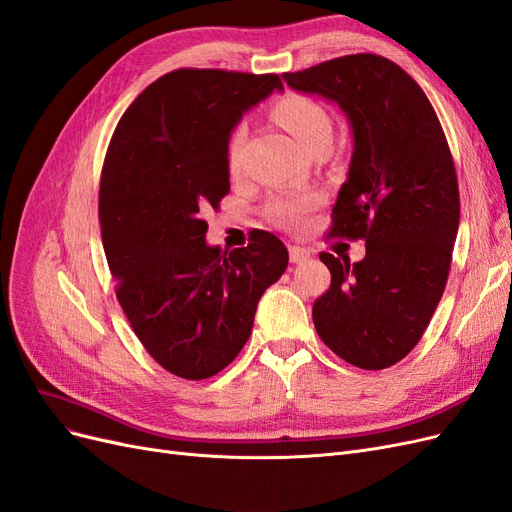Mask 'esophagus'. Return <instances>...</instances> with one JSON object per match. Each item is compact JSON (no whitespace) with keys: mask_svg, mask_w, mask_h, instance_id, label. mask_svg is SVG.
Returning <instances> with one entry per match:
<instances>
[{"mask_svg":"<svg viewBox=\"0 0 512 512\" xmlns=\"http://www.w3.org/2000/svg\"><path fill=\"white\" fill-rule=\"evenodd\" d=\"M288 254H290L292 262H303V260H307L309 256H312V252H309L307 247H301V245H290L288 247Z\"/></svg>","mask_w":512,"mask_h":512,"instance_id":"esophagus-1","label":"esophagus"}]
</instances>
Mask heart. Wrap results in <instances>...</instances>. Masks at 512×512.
Wrapping results in <instances>:
<instances>
[{
    "label": "heart",
    "mask_w": 512,
    "mask_h": 512,
    "mask_svg": "<svg viewBox=\"0 0 512 512\" xmlns=\"http://www.w3.org/2000/svg\"><path fill=\"white\" fill-rule=\"evenodd\" d=\"M273 117L275 121L284 126L297 141L312 151L322 143H331L333 134V121L327 108H324L318 100L309 98L305 94H288L273 104ZM245 141V123L232 128L226 145V162L228 168L235 173L239 168V153ZM318 203V198L307 194V196H277L273 198L267 215L269 220L288 226V228H299L305 224L309 211Z\"/></svg>",
    "instance_id": "1"
}]
</instances>
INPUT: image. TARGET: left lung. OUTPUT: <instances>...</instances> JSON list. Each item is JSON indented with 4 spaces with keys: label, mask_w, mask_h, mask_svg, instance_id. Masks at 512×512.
I'll use <instances>...</instances> for the list:
<instances>
[{
    "label": "left lung",
    "mask_w": 512,
    "mask_h": 512,
    "mask_svg": "<svg viewBox=\"0 0 512 512\" xmlns=\"http://www.w3.org/2000/svg\"><path fill=\"white\" fill-rule=\"evenodd\" d=\"M284 81L337 102L354 134L329 235L363 239L365 258L320 254L331 286L314 327L339 359L386 369L418 344L446 288L459 228L451 149L425 91L382 55H344Z\"/></svg>",
    "instance_id": "left-lung-1"
}]
</instances>
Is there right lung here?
<instances>
[{
	"label": "right lung",
	"instance_id": "1",
	"mask_svg": "<svg viewBox=\"0 0 512 512\" xmlns=\"http://www.w3.org/2000/svg\"><path fill=\"white\" fill-rule=\"evenodd\" d=\"M273 89L277 74L173 70L128 106L106 149L98 213L117 301L153 361L185 380L235 361L262 292L288 267L271 232L222 252L203 220L230 190L232 128Z\"/></svg>",
	"mask_w": 512,
	"mask_h": 512
}]
</instances>
